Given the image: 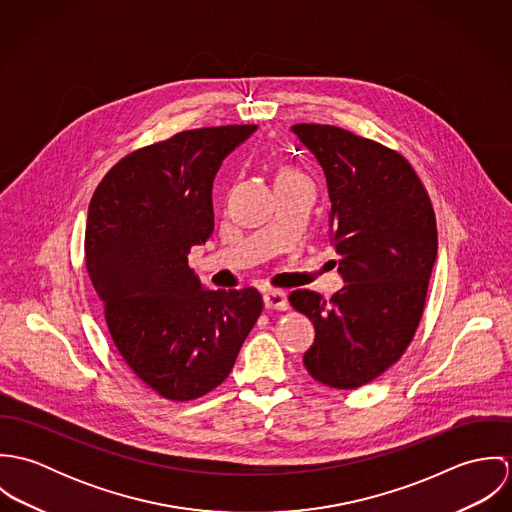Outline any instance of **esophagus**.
<instances>
[{"mask_svg": "<svg viewBox=\"0 0 512 512\" xmlns=\"http://www.w3.org/2000/svg\"><path fill=\"white\" fill-rule=\"evenodd\" d=\"M264 307L268 311H286L288 309V295L280 290H268L264 293Z\"/></svg>", "mask_w": 512, "mask_h": 512, "instance_id": "34e87169", "label": "esophagus"}]
</instances>
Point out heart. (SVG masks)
I'll return each mask as SVG.
<instances>
[{"label":"heart","instance_id":"heart-1","mask_svg":"<svg viewBox=\"0 0 512 512\" xmlns=\"http://www.w3.org/2000/svg\"><path fill=\"white\" fill-rule=\"evenodd\" d=\"M292 181H305V177L290 165H282L276 173V183H292Z\"/></svg>","mask_w":512,"mask_h":512}]
</instances>
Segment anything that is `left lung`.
<instances>
[{"label": "left lung", "mask_w": 512, "mask_h": 512, "mask_svg": "<svg viewBox=\"0 0 512 512\" xmlns=\"http://www.w3.org/2000/svg\"><path fill=\"white\" fill-rule=\"evenodd\" d=\"M292 132L325 171L331 240L347 282L331 299L290 293L315 327L303 363L317 382L355 390L394 365L416 335L438 256L436 215L402 153L337 126L295 124Z\"/></svg>", "instance_id": "obj_1"}]
</instances>
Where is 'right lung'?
I'll use <instances>...</instances> for the list:
<instances>
[{
	"label": "right lung",
	"instance_id": "obj_1",
	"mask_svg": "<svg viewBox=\"0 0 512 512\" xmlns=\"http://www.w3.org/2000/svg\"><path fill=\"white\" fill-rule=\"evenodd\" d=\"M252 132L199 128L140 147L90 199L84 260L110 337L134 374L173 402L224 382L264 307L254 288L203 290L187 264L215 228L220 163Z\"/></svg>",
	"mask_w": 512,
	"mask_h": 512
}]
</instances>
